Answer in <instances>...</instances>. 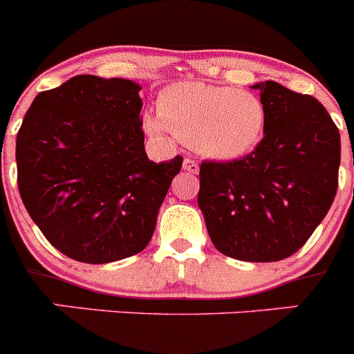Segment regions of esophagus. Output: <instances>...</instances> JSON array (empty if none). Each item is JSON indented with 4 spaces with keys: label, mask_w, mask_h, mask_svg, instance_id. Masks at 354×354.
Listing matches in <instances>:
<instances>
[{
    "label": "esophagus",
    "mask_w": 354,
    "mask_h": 354,
    "mask_svg": "<svg viewBox=\"0 0 354 354\" xmlns=\"http://www.w3.org/2000/svg\"><path fill=\"white\" fill-rule=\"evenodd\" d=\"M183 168H184V170H186V171H192V174H196V171H198V165H196V162L193 161V159H189V158L184 159Z\"/></svg>",
    "instance_id": "obj_1"
}]
</instances>
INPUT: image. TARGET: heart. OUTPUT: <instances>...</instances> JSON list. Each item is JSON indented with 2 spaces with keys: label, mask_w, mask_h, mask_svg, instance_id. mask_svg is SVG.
I'll list each match as a JSON object with an SVG mask.
<instances>
[{
  "label": "heart",
  "mask_w": 354,
  "mask_h": 354,
  "mask_svg": "<svg viewBox=\"0 0 354 354\" xmlns=\"http://www.w3.org/2000/svg\"><path fill=\"white\" fill-rule=\"evenodd\" d=\"M266 106L257 93L234 86L179 83L159 97V115L145 118L156 138L175 134L212 161H237L252 154L266 131Z\"/></svg>",
  "instance_id": "1"
}]
</instances>
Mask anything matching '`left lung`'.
<instances>
[{"label": "left lung", "instance_id": "left-lung-1", "mask_svg": "<svg viewBox=\"0 0 354 354\" xmlns=\"http://www.w3.org/2000/svg\"><path fill=\"white\" fill-rule=\"evenodd\" d=\"M266 131L252 154L200 165L198 207L218 252L277 262L324 220L339 186L340 134L324 106L277 81L255 83Z\"/></svg>", "mask_w": 354, "mask_h": 354}]
</instances>
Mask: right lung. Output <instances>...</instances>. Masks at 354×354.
<instances>
[{
    "instance_id": "1",
    "label": "right lung",
    "mask_w": 354,
    "mask_h": 354,
    "mask_svg": "<svg viewBox=\"0 0 354 354\" xmlns=\"http://www.w3.org/2000/svg\"><path fill=\"white\" fill-rule=\"evenodd\" d=\"M140 86L74 76L31 102L15 142L23 204L67 257L106 264L149 245L183 158H147Z\"/></svg>"
}]
</instances>
